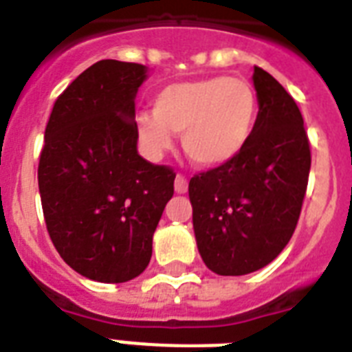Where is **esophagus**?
Wrapping results in <instances>:
<instances>
[{
	"mask_svg": "<svg viewBox=\"0 0 352 352\" xmlns=\"http://www.w3.org/2000/svg\"><path fill=\"white\" fill-rule=\"evenodd\" d=\"M175 192L177 193H186L188 192V179L184 175L175 177Z\"/></svg>",
	"mask_w": 352,
	"mask_h": 352,
	"instance_id": "obj_1",
	"label": "esophagus"
}]
</instances>
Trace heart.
I'll use <instances>...</instances> for the list:
<instances>
[{"mask_svg": "<svg viewBox=\"0 0 352 352\" xmlns=\"http://www.w3.org/2000/svg\"><path fill=\"white\" fill-rule=\"evenodd\" d=\"M257 95L246 80L230 76L166 85L153 98V113H138L144 148L162 155L171 133H182V149L193 164L215 168L234 160L250 142L257 124Z\"/></svg>", "mask_w": 352, "mask_h": 352, "instance_id": "obj_1", "label": "heart"}]
</instances>
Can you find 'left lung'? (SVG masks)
Listing matches in <instances>:
<instances>
[{
	"mask_svg": "<svg viewBox=\"0 0 352 352\" xmlns=\"http://www.w3.org/2000/svg\"><path fill=\"white\" fill-rule=\"evenodd\" d=\"M259 113L234 160L190 179L193 230L204 265L219 276L256 272L274 261L300 219L311 144L294 98L254 67Z\"/></svg>",
	"mask_w": 352,
	"mask_h": 352,
	"instance_id": "1",
	"label": "left lung"
}]
</instances>
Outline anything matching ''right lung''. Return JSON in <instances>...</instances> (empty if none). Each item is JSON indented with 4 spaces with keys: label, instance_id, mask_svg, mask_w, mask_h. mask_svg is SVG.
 Returning <instances> with one entry per match:
<instances>
[{
    "label": "right lung",
    "instance_id": "obj_1",
    "mask_svg": "<svg viewBox=\"0 0 352 352\" xmlns=\"http://www.w3.org/2000/svg\"><path fill=\"white\" fill-rule=\"evenodd\" d=\"M140 63L100 60L58 96L38 164L47 232L85 278L124 283L151 259L153 232L173 197L175 171L137 151Z\"/></svg>",
    "mask_w": 352,
    "mask_h": 352
}]
</instances>
